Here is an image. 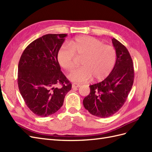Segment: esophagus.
<instances>
[{
	"mask_svg": "<svg viewBox=\"0 0 152 152\" xmlns=\"http://www.w3.org/2000/svg\"><path fill=\"white\" fill-rule=\"evenodd\" d=\"M80 86V84H77V83H73V84H72V88H73V89H75V88H79Z\"/></svg>",
	"mask_w": 152,
	"mask_h": 152,
	"instance_id": "esophagus-1",
	"label": "esophagus"
}]
</instances>
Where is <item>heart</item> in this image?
Returning a JSON list of instances; mask_svg holds the SVG:
<instances>
[{"label": "heart", "instance_id": "1", "mask_svg": "<svg viewBox=\"0 0 152 152\" xmlns=\"http://www.w3.org/2000/svg\"><path fill=\"white\" fill-rule=\"evenodd\" d=\"M77 58L82 59V66L73 69L68 77L72 82L83 83L93 79L101 81L107 77L115 66L116 52L110 45L89 36H78L59 48L57 59L60 66L66 70L74 66Z\"/></svg>", "mask_w": 152, "mask_h": 152}]
</instances>
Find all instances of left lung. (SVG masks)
<instances>
[{"label":"left lung","instance_id":"8db88e82","mask_svg":"<svg viewBox=\"0 0 152 152\" xmlns=\"http://www.w3.org/2000/svg\"><path fill=\"white\" fill-rule=\"evenodd\" d=\"M112 42L116 52L115 66L103 81L89 86L90 93L83 100L85 109L100 118L109 117L121 109L134 83L133 62L128 50L115 38Z\"/></svg>","mask_w":152,"mask_h":152}]
</instances>
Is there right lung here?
Returning <instances> with one entry per match:
<instances>
[{"label":"right lung","mask_w":152,"mask_h":152,"mask_svg":"<svg viewBox=\"0 0 152 152\" xmlns=\"http://www.w3.org/2000/svg\"><path fill=\"white\" fill-rule=\"evenodd\" d=\"M66 34H48L26 48L18 63V85L27 106L34 114L47 117L62 107L72 84L61 71L57 54ZM61 85V88L56 87Z\"/></svg>","instance_id":"add662e5"}]
</instances>
